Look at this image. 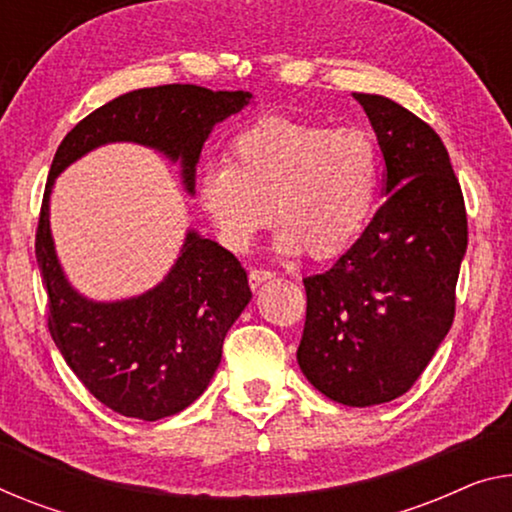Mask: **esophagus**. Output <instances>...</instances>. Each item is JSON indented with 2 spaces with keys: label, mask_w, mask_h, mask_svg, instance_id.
<instances>
[{
  "label": "esophagus",
  "mask_w": 512,
  "mask_h": 512,
  "mask_svg": "<svg viewBox=\"0 0 512 512\" xmlns=\"http://www.w3.org/2000/svg\"><path fill=\"white\" fill-rule=\"evenodd\" d=\"M273 276H276V273H273L271 269H250V276H248V280H250V287H257L259 282L271 280Z\"/></svg>",
  "instance_id": "1"
}]
</instances>
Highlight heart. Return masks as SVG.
<instances>
[{
    "label": "heart",
    "instance_id": "1",
    "mask_svg": "<svg viewBox=\"0 0 512 512\" xmlns=\"http://www.w3.org/2000/svg\"><path fill=\"white\" fill-rule=\"evenodd\" d=\"M227 160L204 167L197 200L234 253H246L278 216L282 253L333 259L375 209L379 151L363 128L266 117L234 137Z\"/></svg>",
    "mask_w": 512,
    "mask_h": 512
}]
</instances>
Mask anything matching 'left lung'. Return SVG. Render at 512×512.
Listing matches in <instances>:
<instances>
[{"label":"left lung","mask_w":512,"mask_h":512,"mask_svg":"<svg viewBox=\"0 0 512 512\" xmlns=\"http://www.w3.org/2000/svg\"><path fill=\"white\" fill-rule=\"evenodd\" d=\"M354 96L377 133L388 197L329 271L303 278L296 358L326 398L370 407L407 393L451 331L469 232L441 137L391 98Z\"/></svg>","instance_id":"8db88e82"}]
</instances>
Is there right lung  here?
Wrapping results in <instances>:
<instances>
[{
  "label": "right lung",
  "instance_id": "add662e5",
  "mask_svg": "<svg viewBox=\"0 0 512 512\" xmlns=\"http://www.w3.org/2000/svg\"><path fill=\"white\" fill-rule=\"evenodd\" d=\"M250 98V91L197 85L137 89L87 114L52 158L36 227L48 331L87 391L126 418L160 421L200 398L218 370L227 331L253 296L248 273L230 250L188 232L177 264L151 292L117 303L87 301L66 282L52 246V183L105 142H137L181 160L193 193L195 163L211 128Z\"/></svg>",
  "mask_w": 512,
  "mask_h": 512
}]
</instances>
